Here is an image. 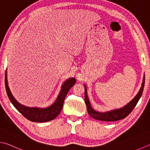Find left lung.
Listing matches in <instances>:
<instances>
[{"label":"left lung","mask_w":150,"mask_h":150,"mask_svg":"<svg viewBox=\"0 0 150 150\" xmlns=\"http://www.w3.org/2000/svg\"><path fill=\"white\" fill-rule=\"evenodd\" d=\"M145 83V75H144L143 80L142 86L140 87V90L139 91L135 97L132 99V100L129 102L127 105H125L124 107H123L120 108H117V109L111 110L110 111H107V112H99L92 108L90 102L89 101L88 97L87 95V90L86 85L84 84V101L86 105L87 110L88 112L89 115L92 117V118L100 121H105V122H114L117 120H120L122 119L125 118L129 114L131 111L133 110V108L135 107L136 105L137 104L138 101L141 98L144 87Z\"/></svg>","instance_id":"obj_1"}]
</instances>
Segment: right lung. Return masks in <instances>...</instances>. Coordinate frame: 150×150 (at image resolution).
<instances>
[{
    "label": "right lung",
    "mask_w": 150,
    "mask_h": 150,
    "mask_svg": "<svg viewBox=\"0 0 150 150\" xmlns=\"http://www.w3.org/2000/svg\"><path fill=\"white\" fill-rule=\"evenodd\" d=\"M75 83L76 79L73 77L69 78L64 81L62 85L60 92L57 96V99L50 106L45 108L30 107L21 104L14 98L8 86L7 71H6L5 74L6 90L8 96L11 103L26 119L34 122H46L57 118L62 108L64 99H65L67 92Z\"/></svg>",
    "instance_id": "obj_1"
}]
</instances>
